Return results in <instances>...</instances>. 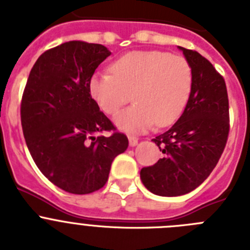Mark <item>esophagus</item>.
<instances>
[{"instance_id": "1", "label": "esophagus", "mask_w": 250, "mask_h": 250, "mask_svg": "<svg viewBox=\"0 0 250 250\" xmlns=\"http://www.w3.org/2000/svg\"><path fill=\"white\" fill-rule=\"evenodd\" d=\"M138 143H139V139L136 138V136H131V135L129 136V144H130V146H135V145L138 144Z\"/></svg>"}]
</instances>
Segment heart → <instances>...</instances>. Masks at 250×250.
I'll use <instances>...</instances> for the list:
<instances>
[{"instance_id": "obj_1", "label": "heart", "mask_w": 250, "mask_h": 250, "mask_svg": "<svg viewBox=\"0 0 250 250\" xmlns=\"http://www.w3.org/2000/svg\"><path fill=\"white\" fill-rule=\"evenodd\" d=\"M90 94L101 110L114 115L130 100L134 105L115 116L125 131L138 132L171 125L190 98L193 70L183 56L158 50L131 51L115 60L111 72L90 79Z\"/></svg>"}]
</instances>
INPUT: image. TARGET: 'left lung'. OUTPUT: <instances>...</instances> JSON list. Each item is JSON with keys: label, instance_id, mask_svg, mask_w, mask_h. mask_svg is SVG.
<instances>
[{"label": "left lung", "instance_id": "obj_1", "mask_svg": "<svg viewBox=\"0 0 250 250\" xmlns=\"http://www.w3.org/2000/svg\"><path fill=\"white\" fill-rule=\"evenodd\" d=\"M179 48L193 70L190 98L173 126L152 139L164 158L140 171L145 188L160 196L184 195L199 187L218 164L229 135L224 79L199 52Z\"/></svg>", "mask_w": 250, "mask_h": 250}]
</instances>
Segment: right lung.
<instances>
[{
  "label": "right lung",
  "mask_w": 250,
  "mask_h": 250,
  "mask_svg": "<svg viewBox=\"0 0 250 250\" xmlns=\"http://www.w3.org/2000/svg\"><path fill=\"white\" fill-rule=\"evenodd\" d=\"M110 54L99 43H61L37 59L23 90L21 124L31 156L67 193L101 189L112 160L129 145L90 94V79ZM103 131L113 134L99 136Z\"/></svg>",
  "instance_id": "add662e5"
}]
</instances>
